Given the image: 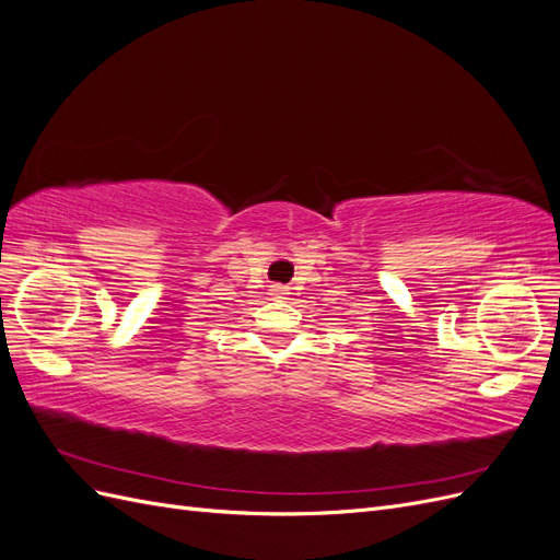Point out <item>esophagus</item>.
<instances>
[{"label":"esophagus","mask_w":560,"mask_h":560,"mask_svg":"<svg viewBox=\"0 0 560 560\" xmlns=\"http://www.w3.org/2000/svg\"><path fill=\"white\" fill-rule=\"evenodd\" d=\"M270 292H273L276 296H284V294H287V287H282V284H273V290H270Z\"/></svg>","instance_id":"34e87169"}]
</instances>
